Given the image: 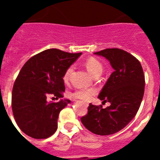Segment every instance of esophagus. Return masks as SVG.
I'll return each mask as SVG.
<instances>
[{
    "mask_svg": "<svg viewBox=\"0 0 160 160\" xmlns=\"http://www.w3.org/2000/svg\"><path fill=\"white\" fill-rule=\"evenodd\" d=\"M87 107H88V104H87Z\"/></svg>",
    "mask_w": 160,
    "mask_h": 160,
    "instance_id": "1",
    "label": "esophagus"
}]
</instances>
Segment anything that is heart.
Instances as JSON below:
<instances>
[{
	"instance_id": "obj_1",
	"label": "heart",
	"mask_w": 160,
	"mask_h": 160,
	"mask_svg": "<svg viewBox=\"0 0 160 160\" xmlns=\"http://www.w3.org/2000/svg\"><path fill=\"white\" fill-rule=\"evenodd\" d=\"M85 66L87 67L89 73L94 77L97 75H101L103 70V66L99 60L94 58H90L85 62ZM73 70V66H70L66 69L64 73L63 78L65 81H67L70 78L72 72ZM96 94V90L94 89H82L78 90L70 94V97L73 99L80 100L83 102H88L92 98L93 95Z\"/></svg>"
}]
</instances>
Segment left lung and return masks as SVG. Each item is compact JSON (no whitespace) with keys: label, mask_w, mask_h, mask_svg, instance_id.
Segmentation results:
<instances>
[{"label":"left lung","mask_w":160,"mask_h":160,"mask_svg":"<svg viewBox=\"0 0 160 160\" xmlns=\"http://www.w3.org/2000/svg\"><path fill=\"white\" fill-rule=\"evenodd\" d=\"M94 54L102 56L114 69L98 98L111 103L107 108L90 103L88 113L81 118L84 127L94 134L109 135L128 125L138 112L142 100L145 78L139 61L128 52L106 49Z\"/></svg>","instance_id":"obj_1"}]
</instances>
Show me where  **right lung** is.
<instances>
[{
	"label": "right lung",
	"mask_w": 160,
	"mask_h": 160,
	"mask_svg": "<svg viewBox=\"0 0 160 160\" xmlns=\"http://www.w3.org/2000/svg\"><path fill=\"white\" fill-rule=\"evenodd\" d=\"M81 54L49 49L32 56L24 65L12 88V110L25 134L42 139L57 131L59 113L70 100L49 102L47 98H63L65 72Z\"/></svg>",
	"instance_id": "1"
}]
</instances>
